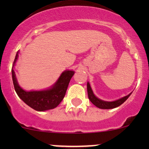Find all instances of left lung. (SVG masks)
<instances>
[{
  "instance_id": "left-lung-1",
  "label": "left lung",
  "mask_w": 149,
  "mask_h": 149,
  "mask_svg": "<svg viewBox=\"0 0 149 149\" xmlns=\"http://www.w3.org/2000/svg\"><path fill=\"white\" fill-rule=\"evenodd\" d=\"M87 89H88V98L90 100V102L95 106H96L97 107L100 108L102 109H111L116 108L119 106H120L121 104H123L126 100H127L128 97L130 96L132 94L130 93L129 95L127 96H125L122 98L118 99V100L116 101H113V102H107V101H104L99 99L98 97H97L95 95V94L93 93L91 87H90V83L88 82L87 83Z\"/></svg>"
}]
</instances>
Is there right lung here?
<instances>
[{"instance_id": "right-lung-1", "label": "right lung", "mask_w": 149, "mask_h": 149, "mask_svg": "<svg viewBox=\"0 0 149 149\" xmlns=\"http://www.w3.org/2000/svg\"><path fill=\"white\" fill-rule=\"evenodd\" d=\"M18 53L19 52H17L12 68V76L15 90L19 97L29 107L38 111H45L57 107L64 99L74 71L71 70L63 71L55 83L46 90L26 91L19 85L13 69L18 59Z\"/></svg>"}]
</instances>
